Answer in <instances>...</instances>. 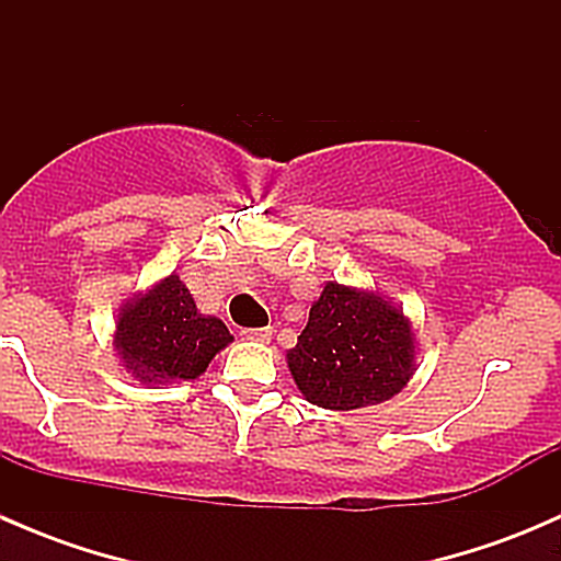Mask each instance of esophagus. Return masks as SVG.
Listing matches in <instances>:
<instances>
[{
    "label": "esophagus",
    "mask_w": 561,
    "mask_h": 561,
    "mask_svg": "<svg viewBox=\"0 0 561 561\" xmlns=\"http://www.w3.org/2000/svg\"><path fill=\"white\" fill-rule=\"evenodd\" d=\"M241 339H247V342H268L271 328H244Z\"/></svg>",
    "instance_id": "esophagus-1"
}]
</instances>
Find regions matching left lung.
Returning <instances> with one entry per match:
<instances>
[{"instance_id": "left-lung-1", "label": "left lung", "mask_w": 561, "mask_h": 561, "mask_svg": "<svg viewBox=\"0 0 561 561\" xmlns=\"http://www.w3.org/2000/svg\"><path fill=\"white\" fill-rule=\"evenodd\" d=\"M287 366L304 399L325 410L380 404L415 375L410 320L380 293L328 282Z\"/></svg>"}]
</instances>
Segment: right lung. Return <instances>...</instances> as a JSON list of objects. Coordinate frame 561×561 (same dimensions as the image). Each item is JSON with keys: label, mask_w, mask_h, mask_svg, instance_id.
I'll list each match as a JSON object with an SVG mask.
<instances>
[{"label": "right lung", "mask_w": 561, "mask_h": 561, "mask_svg": "<svg viewBox=\"0 0 561 561\" xmlns=\"http://www.w3.org/2000/svg\"><path fill=\"white\" fill-rule=\"evenodd\" d=\"M233 342L219 317L201 314L184 282L171 274L118 309L113 347L140 382L195 380Z\"/></svg>", "instance_id": "add662e5"}]
</instances>
